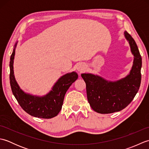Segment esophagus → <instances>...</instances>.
Listing matches in <instances>:
<instances>
[{"instance_id": "34e87169", "label": "esophagus", "mask_w": 149, "mask_h": 149, "mask_svg": "<svg viewBox=\"0 0 149 149\" xmlns=\"http://www.w3.org/2000/svg\"><path fill=\"white\" fill-rule=\"evenodd\" d=\"M77 70H78V72H83V71H84L85 70V66L83 63H79L77 66Z\"/></svg>"}]
</instances>
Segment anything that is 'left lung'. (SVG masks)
Returning <instances> with one entry per match:
<instances>
[{
  "instance_id": "left-lung-1",
  "label": "left lung",
  "mask_w": 149,
  "mask_h": 149,
  "mask_svg": "<svg viewBox=\"0 0 149 149\" xmlns=\"http://www.w3.org/2000/svg\"><path fill=\"white\" fill-rule=\"evenodd\" d=\"M124 36L134 56L133 64L127 75L111 81L90 73L81 74L86 85L88 102L97 113L108 114L122 110L131 102L140 88L141 57L135 41L127 31L124 32Z\"/></svg>"
}]
</instances>
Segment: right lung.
<instances>
[{"label": "right lung", "mask_w": 149, "mask_h": 149, "mask_svg": "<svg viewBox=\"0 0 149 149\" xmlns=\"http://www.w3.org/2000/svg\"><path fill=\"white\" fill-rule=\"evenodd\" d=\"M17 43L15 44L9 62V79L13 94L22 108L30 115L41 118H52L61 111L65 93L72 84L77 79L78 74L72 72L62 75L45 95H34L25 92L19 86L14 75L13 63Z\"/></svg>", "instance_id": "obj_1"}]
</instances>
